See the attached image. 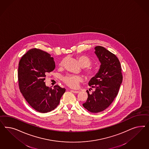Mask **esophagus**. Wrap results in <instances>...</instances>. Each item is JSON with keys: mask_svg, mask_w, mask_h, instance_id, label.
Masks as SVG:
<instances>
[{"mask_svg": "<svg viewBox=\"0 0 149 149\" xmlns=\"http://www.w3.org/2000/svg\"><path fill=\"white\" fill-rule=\"evenodd\" d=\"M71 92H72L73 93H78L79 92V91H75V90H70Z\"/></svg>", "mask_w": 149, "mask_h": 149, "instance_id": "obj_1", "label": "esophagus"}]
</instances>
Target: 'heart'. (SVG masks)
Wrapping results in <instances>:
<instances>
[{
	"label": "heart",
	"instance_id": "obj_1",
	"mask_svg": "<svg viewBox=\"0 0 149 149\" xmlns=\"http://www.w3.org/2000/svg\"><path fill=\"white\" fill-rule=\"evenodd\" d=\"M78 62L81 67L86 68L85 72L89 77H93L95 75L96 72L94 69L91 68L89 66L91 64V60L85 56H79L77 57ZM65 63V59H63L60 63L59 65L62 67ZM82 80V77L80 76L68 75L63 77V81L67 85L72 88H77L79 86V82Z\"/></svg>",
	"mask_w": 149,
	"mask_h": 149
}]
</instances>
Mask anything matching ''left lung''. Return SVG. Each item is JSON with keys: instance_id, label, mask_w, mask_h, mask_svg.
Returning a JSON list of instances; mask_svg holds the SVG:
<instances>
[{"instance_id": "obj_1", "label": "left lung", "mask_w": 149, "mask_h": 149, "mask_svg": "<svg viewBox=\"0 0 149 149\" xmlns=\"http://www.w3.org/2000/svg\"><path fill=\"white\" fill-rule=\"evenodd\" d=\"M95 53L100 62L99 70L91 78L88 85L95 91L82 104L90 112H101L109 107L116 97L122 82L121 67L117 57L104 47L97 46ZM92 89V88H91Z\"/></svg>"}]
</instances>
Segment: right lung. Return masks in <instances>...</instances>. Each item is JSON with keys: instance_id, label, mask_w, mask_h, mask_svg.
Segmentation results:
<instances>
[{"instance_id": "right-lung-1", "label": "right lung", "mask_w": 149, "mask_h": 149, "mask_svg": "<svg viewBox=\"0 0 149 149\" xmlns=\"http://www.w3.org/2000/svg\"><path fill=\"white\" fill-rule=\"evenodd\" d=\"M55 63L47 52L32 49L24 54L18 63L19 87L28 104L40 113L50 112L56 108L65 91L56 85L46 86V74L53 71Z\"/></svg>"}]
</instances>
